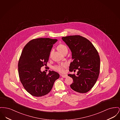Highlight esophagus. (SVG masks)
I'll list each match as a JSON object with an SVG mask.
<instances>
[{
	"label": "esophagus",
	"mask_w": 120,
	"mask_h": 120,
	"mask_svg": "<svg viewBox=\"0 0 120 120\" xmlns=\"http://www.w3.org/2000/svg\"><path fill=\"white\" fill-rule=\"evenodd\" d=\"M61 76H62V77L63 78H67L68 77V75H65V74H64V75H61Z\"/></svg>",
	"instance_id": "esophagus-1"
}]
</instances>
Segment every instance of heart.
<instances>
[{
    "mask_svg": "<svg viewBox=\"0 0 120 120\" xmlns=\"http://www.w3.org/2000/svg\"><path fill=\"white\" fill-rule=\"evenodd\" d=\"M58 49L61 52L65 50L68 49L67 47L65 46V45L60 44L58 46ZM66 66H67L66 64L63 63V64H59L54 66L53 68L56 71H58L59 72H64V68H66Z\"/></svg>",
    "mask_w": 120,
    "mask_h": 120,
    "instance_id": "obj_1",
    "label": "heart"
}]
</instances>
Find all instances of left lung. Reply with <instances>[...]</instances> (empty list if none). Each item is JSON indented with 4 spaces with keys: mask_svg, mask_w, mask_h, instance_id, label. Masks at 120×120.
I'll use <instances>...</instances> for the list:
<instances>
[{
    "mask_svg": "<svg viewBox=\"0 0 120 120\" xmlns=\"http://www.w3.org/2000/svg\"><path fill=\"white\" fill-rule=\"evenodd\" d=\"M62 39L72 53L73 61L69 71L78 70L77 75H68L73 81L71 88L79 93H86L93 87L98 78L100 65L98 52L92 42L81 36H66Z\"/></svg>",
    "mask_w": 120,
    "mask_h": 120,
    "instance_id": "obj_1",
    "label": "left lung"
}]
</instances>
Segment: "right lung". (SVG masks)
<instances>
[{"label": "right lung", "mask_w": 120, "mask_h": 120, "mask_svg": "<svg viewBox=\"0 0 120 120\" xmlns=\"http://www.w3.org/2000/svg\"><path fill=\"white\" fill-rule=\"evenodd\" d=\"M56 39L38 38L30 41L23 48L18 64L20 82L31 95L39 97L49 92L59 74L49 71L47 74L41 68L46 65Z\"/></svg>", "instance_id": "1"}]
</instances>
